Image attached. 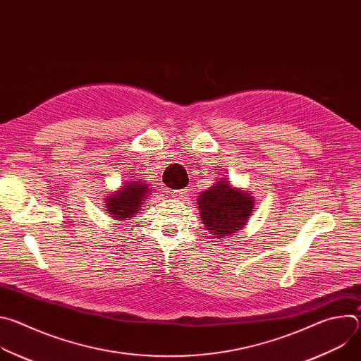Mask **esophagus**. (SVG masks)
Instances as JSON below:
<instances>
[{
  "label": "esophagus",
  "mask_w": 361,
  "mask_h": 361,
  "mask_svg": "<svg viewBox=\"0 0 361 361\" xmlns=\"http://www.w3.org/2000/svg\"><path fill=\"white\" fill-rule=\"evenodd\" d=\"M187 191H188V188H183V190H173V191H171V197L181 198V197L187 195Z\"/></svg>",
  "instance_id": "1"
}]
</instances>
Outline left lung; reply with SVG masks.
Masks as SVG:
<instances>
[{
  "label": "left lung",
  "instance_id": "1",
  "mask_svg": "<svg viewBox=\"0 0 361 361\" xmlns=\"http://www.w3.org/2000/svg\"><path fill=\"white\" fill-rule=\"evenodd\" d=\"M197 201L202 224L219 238L241 230L254 210L252 194L233 187L224 178L202 191Z\"/></svg>",
  "mask_w": 361,
  "mask_h": 361
}]
</instances>
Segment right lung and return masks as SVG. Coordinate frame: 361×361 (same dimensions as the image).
I'll list each match as a JSON object with an SVG mask.
<instances>
[{"label":"right lung","mask_w":361,"mask_h":361,"mask_svg":"<svg viewBox=\"0 0 361 361\" xmlns=\"http://www.w3.org/2000/svg\"><path fill=\"white\" fill-rule=\"evenodd\" d=\"M148 192L149 187L145 183L130 181L114 194L107 195L104 204L106 210L110 213V217L116 220H128L140 212Z\"/></svg>","instance_id":"right-lung-1"}]
</instances>
